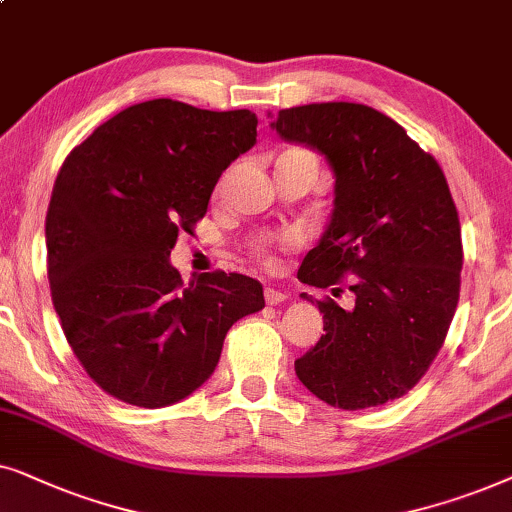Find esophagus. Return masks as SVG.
Instances as JSON below:
<instances>
[{
  "label": "esophagus",
  "mask_w": 512,
  "mask_h": 512,
  "mask_svg": "<svg viewBox=\"0 0 512 512\" xmlns=\"http://www.w3.org/2000/svg\"><path fill=\"white\" fill-rule=\"evenodd\" d=\"M264 299H267V304H281V302H285V299H288V295H285L283 290H276V288H264Z\"/></svg>",
  "instance_id": "1"
}]
</instances>
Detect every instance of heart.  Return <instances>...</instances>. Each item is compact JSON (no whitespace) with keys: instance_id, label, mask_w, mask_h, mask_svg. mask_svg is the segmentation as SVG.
I'll return each mask as SVG.
<instances>
[{"instance_id":"obj_1","label":"heart","mask_w":512,"mask_h":512,"mask_svg":"<svg viewBox=\"0 0 512 512\" xmlns=\"http://www.w3.org/2000/svg\"><path fill=\"white\" fill-rule=\"evenodd\" d=\"M299 243H302V234H299V231H285V234L276 238H257V241L252 243V255L264 264H274L276 250L297 248Z\"/></svg>"}]
</instances>
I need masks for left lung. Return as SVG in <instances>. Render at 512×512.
<instances>
[{
  "label": "left lung",
  "instance_id": "8db88e82",
  "mask_svg": "<svg viewBox=\"0 0 512 512\" xmlns=\"http://www.w3.org/2000/svg\"><path fill=\"white\" fill-rule=\"evenodd\" d=\"M271 128L318 149L335 173L332 220L297 278L330 288L353 274L356 295L353 309L318 299L325 335L295 360L297 377L339 410L403 398L459 304L461 224L445 173L403 126L356 102L281 109Z\"/></svg>",
  "mask_w": 512,
  "mask_h": 512
}]
</instances>
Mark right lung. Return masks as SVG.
<instances>
[{
	"label": "right lung",
	"instance_id": "right-lung-1",
	"mask_svg": "<svg viewBox=\"0 0 512 512\" xmlns=\"http://www.w3.org/2000/svg\"><path fill=\"white\" fill-rule=\"evenodd\" d=\"M250 109L210 112L170 98L126 107L67 154L46 213V269L65 339L102 391L138 407L194 393L262 285L170 264L222 170L255 145Z\"/></svg>",
	"mask_w": 512,
	"mask_h": 512
}]
</instances>
